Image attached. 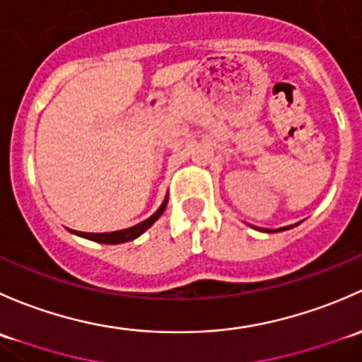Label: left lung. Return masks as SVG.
Segmentation results:
<instances>
[{
    "label": "left lung",
    "mask_w": 362,
    "mask_h": 362,
    "mask_svg": "<svg viewBox=\"0 0 362 362\" xmlns=\"http://www.w3.org/2000/svg\"><path fill=\"white\" fill-rule=\"evenodd\" d=\"M296 225H298V223H296ZM296 225L282 226V228H277V230H270V228H258V226H252V228L259 230V232H264V233H275V232H284V230H289V228H293V226H296Z\"/></svg>",
    "instance_id": "8db88e82"
}]
</instances>
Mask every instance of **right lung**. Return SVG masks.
Returning a JSON list of instances; mask_svg holds the SVG:
<instances>
[{
	"label": "right lung",
	"mask_w": 362,
	"mask_h": 362,
	"mask_svg": "<svg viewBox=\"0 0 362 362\" xmlns=\"http://www.w3.org/2000/svg\"><path fill=\"white\" fill-rule=\"evenodd\" d=\"M167 200H169V193H167L165 199H163L162 206L156 209L150 218L144 219V221H141V223H137V225L130 226V228L117 230V232H110V233H87V232H74V230H69V232L74 233V235H78V237H83V238H88V240L99 242V244H124V242H130V240H134V238L143 235V233L146 232L151 225H153L156 219L163 214V211H165Z\"/></svg>",
	"instance_id": "obj_1"
}]
</instances>
